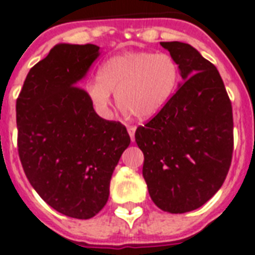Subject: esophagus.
Masks as SVG:
<instances>
[{"label":"esophagus","instance_id":"1","mask_svg":"<svg viewBox=\"0 0 255 255\" xmlns=\"http://www.w3.org/2000/svg\"><path fill=\"white\" fill-rule=\"evenodd\" d=\"M135 126H128V133H129L130 138H131V140H134V134H135Z\"/></svg>","mask_w":255,"mask_h":255}]
</instances>
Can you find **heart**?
<instances>
[{
  "label": "heart",
  "mask_w": 255,
  "mask_h": 255,
  "mask_svg": "<svg viewBox=\"0 0 255 255\" xmlns=\"http://www.w3.org/2000/svg\"><path fill=\"white\" fill-rule=\"evenodd\" d=\"M178 81L179 66L170 54L130 51L101 64L97 79L87 84V95L97 111L108 113L116 93L122 111L146 120L168 103Z\"/></svg>",
  "instance_id": "heart-1"
}]
</instances>
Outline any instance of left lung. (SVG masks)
<instances>
[{
  "label": "left lung",
  "mask_w": 255,
  "mask_h": 255,
  "mask_svg": "<svg viewBox=\"0 0 255 255\" xmlns=\"http://www.w3.org/2000/svg\"><path fill=\"white\" fill-rule=\"evenodd\" d=\"M184 83L135 130L151 200L170 213L200 208L223 185L233 155V112L219 71L182 42H160Z\"/></svg>",
  "instance_id": "1"
}]
</instances>
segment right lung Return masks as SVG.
I'll return each instance as SVG.
<instances>
[{
    "instance_id": "obj_1",
    "label": "right lung",
    "mask_w": 255,
    "mask_h": 255,
    "mask_svg": "<svg viewBox=\"0 0 255 255\" xmlns=\"http://www.w3.org/2000/svg\"><path fill=\"white\" fill-rule=\"evenodd\" d=\"M99 56L95 44H56L26 76L17 99L18 154L30 184L55 211L96 216L130 137L93 109L79 81Z\"/></svg>"
}]
</instances>
